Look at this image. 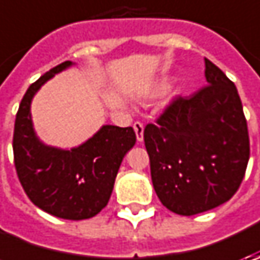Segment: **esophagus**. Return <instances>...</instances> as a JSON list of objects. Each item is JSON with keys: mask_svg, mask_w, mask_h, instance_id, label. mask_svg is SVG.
Wrapping results in <instances>:
<instances>
[{"mask_svg": "<svg viewBox=\"0 0 260 260\" xmlns=\"http://www.w3.org/2000/svg\"><path fill=\"white\" fill-rule=\"evenodd\" d=\"M133 128H135V132H136L137 142H142V140H143V128H145L143 123H140V121H136L135 124H133Z\"/></svg>", "mask_w": 260, "mask_h": 260, "instance_id": "1", "label": "esophagus"}]
</instances>
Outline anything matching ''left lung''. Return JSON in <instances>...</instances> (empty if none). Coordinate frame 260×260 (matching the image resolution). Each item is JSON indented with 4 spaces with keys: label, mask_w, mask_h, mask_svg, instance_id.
Instances as JSON below:
<instances>
[{
    "label": "left lung",
    "mask_w": 260,
    "mask_h": 260,
    "mask_svg": "<svg viewBox=\"0 0 260 260\" xmlns=\"http://www.w3.org/2000/svg\"><path fill=\"white\" fill-rule=\"evenodd\" d=\"M204 62L208 85L174 98L143 133L156 194L179 215L200 214L229 201L245 178L250 155L235 84L211 60Z\"/></svg>",
    "instance_id": "8db88e82"
}]
</instances>
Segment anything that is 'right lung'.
I'll return each instance as SVG.
<instances>
[{"label": "right lung", "instance_id": "right-lung-1", "mask_svg": "<svg viewBox=\"0 0 260 260\" xmlns=\"http://www.w3.org/2000/svg\"><path fill=\"white\" fill-rule=\"evenodd\" d=\"M71 65L66 60L52 68L28 86L15 115L13 152L17 176L33 204L59 218L85 220L108 204L118 168L135 146L136 133L133 127L104 125L71 150L39 142L30 117L31 98L47 79Z\"/></svg>", "mask_w": 260, "mask_h": 260}]
</instances>
